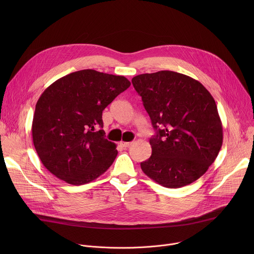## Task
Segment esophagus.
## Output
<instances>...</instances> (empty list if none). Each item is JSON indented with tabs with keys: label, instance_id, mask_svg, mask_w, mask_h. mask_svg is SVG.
<instances>
[{
	"label": "esophagus",
	"instance_id": "obj_1",
	"mask_svg": "<svg viewBox=\"0 0 254 254\" xmlns=\"http://www.w3.org/2000/svg\"><path fill=\"white\" fill-rule=\"evenodd\" d=\"M131 143H132V142H130V141H122V142H121V146H122L124 149H127Z\"/></svg>",
	"mask_w": 254,
	"mask_h": 254
}]
</instances>
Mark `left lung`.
<instances>
[{
    "label": "left lung",
    "mask_w": 254,
    "mask_h": 254,
    "mask_svg": "<svg viewBox=\"0 0 254 254\" xmlns=\"http://www.w3.org/2000/svg\"><path fill=\"white\" fill-rule=\"evenodd\" d=\"M157 133L142 172L166 188H181L203 176L219 154L223 129L216 102L196 79L162 70L131 79Z\"/></svg>",
    "instance_id": "1"
}]
</instances>
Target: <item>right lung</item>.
Listing matches in <instances>:
<instances>
[{
	"instance_id": "1",
	"label": "right lung",
	"mask_w": 254,
	"mask_h": 254,
	"mask_svg": "<svg viewBox=\"0 0 254 254\" xmlns=\"http://www.w3.org/2000/svg\"><path fill=\"white\" fill-rule=\"evenodd\" d=\"M130 82L93 69L72 72L48 86L36 103L34 147L44 167L71 185H84L112 166L118 151L104 138L102 111Z\"/></svg>"
}]
</instances>
